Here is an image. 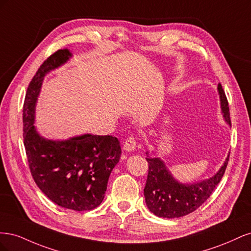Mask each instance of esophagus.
Wrapping results in <instances>:
<instances>
[{
	"label": "esophagus",
	"mask_w": 251,
	"mask_h": 251,
	"mask_svg": "<svg viewBox=\"0 0 251 251\" xmlns=\"http://www.w3.org/2000/svg\"><path fill=\"white\" fill-rule=\"evenodd\" d=\"M136 144H137V142H136V139H135L134 136H128V137L125 141L124 149L126 151H132L136 149Z\"/></svg>",
	"instance_id": "1"
}]
</instances>
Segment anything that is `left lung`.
<instances>
[{
    "label": "left lung",
    "mask_w": 251,
    "mask_h": 251,
    "mask_svg": "<svg viewBox=\"0 0 251 251\" xmlns=\"http://www.w3.org/2000/svg\"><path fill=\"white\" fill-rule=\"evenodd\" d=\"M221 108L225 120L230 125L228 101L222 86H218ZM231 126V125H230ZM229 156L226 158L220 171L207 180L198 183L181 184L175 180L165 164L159 158H147L149 173L144 186V198L149 209L161 218H180L199 208L206 201L216 186L220 183L228 164Z\"/></svg>",
    "instance_id": "left-lung-1"
}]
</instances>
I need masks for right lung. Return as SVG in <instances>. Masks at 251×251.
<instances>
[{"mask_svg": "<svg viewBox=\"0 0 251 251\" xmlns=\"http://www.w3.org/2000/svg\"><path fill=\"white\" fill-rule=\"evenodd\" d=\"M70 56L68 49L55 51L30 81L23 107V137L30 173L41 191L58 206L85 211L96 208L104 198L110 174L120 158L119 140L90 134L65 141L46 140L33 126L45 74Z\"/></svg>", "mask_w": 251, "mask_h": 251, "instance_id": "1", "label": "right lung"}]
</instances>
